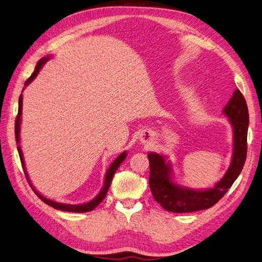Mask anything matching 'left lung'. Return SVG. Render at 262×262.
<instances>
[{
	"label": "left lung",
	"instance_id": "left-lung-1",
	"mask_svg": "<svg viewBox=\"0 0 262 262\" xmlns=\"http://www.w3.org/2000/svg\"><path fill=\"white\" fill-rule=\"evenodd\" d=\"M233 129V155L231 165L223 178L212 188L193 190L172 181V165L165 157L148 153L149 186L155 201L162 208L175 213H187L209 209L222 199L241 173L247 159V136L249 112L245 97L236 89L224 107Z\"/></svg>",
	"mask_w": 262,
	"mask_h": 262
}]
</instances>
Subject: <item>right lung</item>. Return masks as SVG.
Listing matches in <instances>:
<instances>
[{"label": "right lung", "mask_w": 262, "mask_h": 262, "mask_svg": "<svg viewBox=\"0 0 262 262\" xmlns=\"http://www.w3.org/2000/svg\"><path fill=\"white\" fill-rule=\"evenodd\" d=\"M50 59V57H45L39 60V62L36 63L35 66V69L33 71V74L31 75V77H30L28 80L26 81V86H28V84L31 82L33 79L38 76L40 69L42 68V66H43L48 60ZM21 115H22V95H20V98H19V111H17V116H16V119H15V141L16 143L19 144L20 143V124H21ZM17 151H19V155H20V160H21V164H22V167H23V171H24V174H26V178L29 182L30 186L32 187L33 192L36 194V195L39 196V199H41L43 202L48 205L52 206V208L57 209V210H61V211H67V212H78V213H82V212H89V211H93L97 205H98L101 201L105 199L106 194L108 192V188L109 186H111V183L113 181V178H114V174L115 172L117 171L119 165L121 163L124 162V160L126 159L127 156V151H124V153H121L116 160H115L113 162V164L111 166H109L108 171L106 173V176H105V182H103V186L101 188V191L99 192L98 195H97L95 199H93L91 201H89V202L87 203H83V204H76V205H72V204H66V203H59V202H54V201L52 200H49L45 196H42L41 194L35 190L34 186L31 184V181H30L29 179V175L27 173V169H26V164H24V160H23V154H22V149L19 145H17Z\"/></svg>", "instance_id": "obj_1"}]
</instances>
